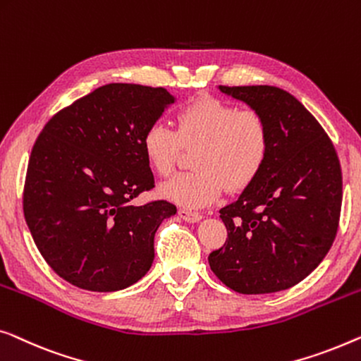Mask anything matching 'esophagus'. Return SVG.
<instances>
[{"label": "esophagus", "mask_w": 361, "mask_h": 361, "mask_svg": "<svg viewBox=\"0 0 361 361\" xmlns=\"http://www.w3.org/2000/svg\"><path fill=\"white\" fill-rule=\"evenodd\" d=\"M178 216L186 222H197V221H201V217H202L200 212H195V211H190V209H183V207L178 211Z\"/></svg>", "instance_id": "esophagus-1"}]
</instances>
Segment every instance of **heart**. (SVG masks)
Masks as SVG:
<instances>
[{
    "label": "heart",
    "mask_w": 361,
    "mask_h": 361,
    "mask_svg": "<svg viewBox=\"0 0 361 361\" xmlns=\"http://www.w3.org/2000/svg\"><path fill=\"white\" fill-rule=\"evenodd\" d=\"M176 129L155 121L142 135V150L154 173L169 176L183 147H196L192 171L173 176L160 186V195L175 204L204 207L221 196L224 186L238 191L250 185L265 165L270 130L255 109L211 94L188 101L176 111Z\"/></svg>",
    "instance_id": "1"
}]
</instances>
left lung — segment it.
Wrapping results in <instances>:
<instances>
[{"label":"left lung","mask_w":361,"mask_h":361,"mask_svg":"<svg viewBox=\"0 0 361 361\" xmlns=\"http://www.w3.org/2000/svg\"><path fill=\"white\" fill-rule=\"evenodd\" d=\"M265 118L270 150L257 178L222 207L227 240L209 253L227 288L267 294L302 281L331 250L342 207V170L317 119L276 86H219Z\"/></svg>","instance_id":"obj_1"}]
</instances>
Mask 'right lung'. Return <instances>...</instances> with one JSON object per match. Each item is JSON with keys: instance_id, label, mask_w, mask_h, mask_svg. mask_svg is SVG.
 <instances>
[{"instance_id": "obj_1", "label": "right lung", "mask_w": 361, "mask_h": 361, "mask_svg": "<svg viewBox=\"0 0 361 361\" xmlns=\"http://www.w3.org/2000/svg\"><path fill=\"white\" fill-rule=\"evenodd\" d=\"M173 101L165 88L109 83L40 130L24 181V217L44 260L73 286L119 291L150 270L155 232L176 207L132 200L154 190L142 135Z\"/></svg>"}]
</instances>
